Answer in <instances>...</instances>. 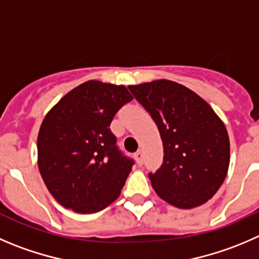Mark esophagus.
Returning a JSON list of instances; mask_svg holds the SVG:
<instances>
[{"label":"esophagus","mask_w":259,"mask_h":259,"mask_svg":"<svg viewBox=\"0 0 259 259\" xmlns=\"http://www.w3.org/2000/svg\"><path fill=\"white\" fill-rule=\"evenodd\" d=\"M135 157H136V160H137V164H139V165L144 164V152H142L141 150H140V151H137L136 154H135Z\"/></svg>","instance_id":"obj_1"}]
</instances>
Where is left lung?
I'll return each instance as SVG.
<instances>
[{
    "mask_svg": "<svg viewBox=\"0 0 259 259\" xmlns=\"http://www.w3.org/2000/svg\"><path fill=\"white\" fill-rule=\"evenodd\" d=\"M159 128L162 164L149 179L160 198L179 208L207 202L230 161L228 131L212 108L186 86L156 80L128 86Z\"/></svg>",
    "mask_w": 259,
    "mask_h": 259,
    "instance_id": "1",
    "label": "left lung"
}]
</instances>
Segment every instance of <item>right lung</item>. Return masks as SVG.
Masks as SVG:
<instances>
[{
	"label": "right lung",
	"mask_w": 259,
	"mask_h": 259,
	"mask_svg": "<svg viewBox=\"0 0 259 259\" xmlns=\"http://www.w3.org/2000/svg\"><path fill=\"white\" fill-rule=\"evenodd\" d=\"M132 99L123 85L86 81L46 115L38 135V166L63 207L94 213L118 198L135 161L120 151L109 127Z\"/></svg>",
	"instance_id": "obj_1"
}]
</instances>
